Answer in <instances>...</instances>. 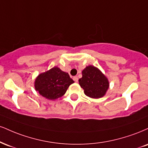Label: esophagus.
Instances as JSON below:
<instances>
[{
  "label": "esophagus",
  "mask_w": 148,
  "mask_h": 148,
  "mask_svg": "<svg viewBox=\"0 0 148 148\" xmlns=\"http://www.w3.org/2000/svg\"><path fill=\"white\" fill-rule=\"evenodd\" d=\"M73 80H74L75 82H78V80H79V79H78L77 76H74V77H73Z\"/></svg>",
  "instance_id": "obj_1"
}]
</instances>
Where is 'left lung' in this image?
I'll use <instances>...</instances> for the list:
<instances>
[{
    "label": "left lung",
    "mask_w": 148,
    "mask_h": 148,
    "mask_svg": "<svg viewBox=\"0 0 148 148\" xmlns=\"http://www.w3.org/2000/svg\"><path fill=\"white\" fill-rule=\"evenodd\" d=\"M82 76L79 82L85 95L92 99H99L106 94L109 88V81L97 67L87 66L82 71Z\"/></svg>",
    "instance_id": "8db88e82"
}]
</instances>
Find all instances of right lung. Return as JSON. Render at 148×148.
Segmentation results:
<instances>
[{
	"instance_id": "1",
	"label": "right lung",
	"mask_w": 148,
	"mask_h": 148,
	"mask_svg": "<svg viewBox=\"0 0 148 148\" xmlns=\"http://www.w3.org/2000/svg\"><path fill=\"white\" fill-rule=\"evenodd\" d=\"M74 83L68 73L54 67L39 74L35 80L34 87L42 97L55 100L63 96L69 85Z\"/></svg>"
}]
</instances>
